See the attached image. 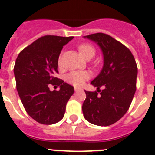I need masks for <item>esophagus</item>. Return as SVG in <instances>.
<instances>
[{"mask_svg":"<svg viewBox=\"0 0 155 155\" xmlns=\"http://www.w3.org/2000/svg\"><path fill=\"white\" fill-rule=\"evenodd\" d=\"M74 90H75V92H79V91H81V89H79V88H74Z\"/></svg>","mask_w":155,"mask_h":155,"instance_id":"obj_1","label":"esophagus"}]
</instances>
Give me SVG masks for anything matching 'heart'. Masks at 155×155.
Here are the masks:
<instances>
[{
	"label": "heart",
	"instance_id": "1",
	"mask_svg": "<svg viewBox=\"0 0 155 155\" xmlns=\"http://www.w3.org/2000/svg\"><path fill=\"white\" fill-rule=\"evenodd\" d=\"M78 49L81 55L86 59L88 58H91L94 56L95 49L94 48L89 44H81L78 46ZM58 64L61 65V59L58 61ZM90 74L87 71H72L68 74L65 78L66 82L70 85H73L75 87H81L83 85L85 81L90 79Z\"/></svg>",
	"mask_w": 155,
	"mask_h": 155
}]
</instances>
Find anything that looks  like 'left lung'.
Wrapping results in <instances>:
<instances>
[{
	"label": "left lung",
	"mask_w": 155,
	"mask_h": 155,
	"mask_svg": "<svg viewBox=\"0 0 155 155\" xmlns=\"http://www.w3.org/2000/svg\"><path fill=\"white\" fill-rule=\"evenodd\" d=\"M84 38L96 43L103 55L102 69L91 81L100 94L85 90L84 117L94 125L110 126L124 116L135 94V59L127 47L110 35L97 33ZM101 87H104L101 91L99 90Z\"/></svg>",
	"instance_id": "obj_1"
}]
</instances>
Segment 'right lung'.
<instances>
[{"label":"right lung","instance_id":"obj_1","mask_svg":"<svg viewBox=\"0 0 155 155\" xmlns=\"http://www.w3.org/2000/svg\"><path fill=\"white\" fill-rule=\"evenodd\" d=\"M74 37L47 35L25 48L15 62V79L27 114L39 123L52 125L62 119L65 106L74 87L55 78L58 73V58L63 46ZM49 84L60 90L51 91Z\"/></svg>","mask_w":155,"mask_h":155}]
</instances>
